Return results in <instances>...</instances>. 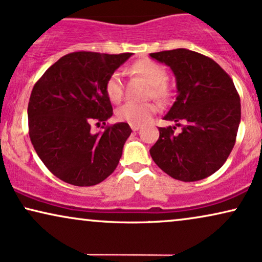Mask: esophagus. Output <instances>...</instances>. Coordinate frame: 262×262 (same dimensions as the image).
I'll return each instance as SVG.
<instances>
[{
    "label": "esophagus",
    "instance_id": "esophagus-1",
    "mask_svg": "<svg viewBox=\"0 0 262 262\" xmlns=\"http://www.w3.org/2000/svg\"><path fill=\"white\" fill-rule=\"evenodd\" d=\"M130 126L132 128V131H138L141 128V125L139 124H130Z\"/></svg>",
    "mask_w": 262,
    "mask_h": 262
}]
</instances>
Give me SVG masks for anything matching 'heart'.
<instances>
[{"label":"heart","instance_id":"obj_1","mask_svg":"<svg viewBox=\"0 0 262 262\" xmlns=\"http://www.w3.org/2000/svg\"><path fill=\"white\" fill-rule=\"evenodd\" d=\"M132 71L138 76L143 77L145 80L150 84L149 96H152L158 100L166 101L171 96V90L167 85V71L162 64L155 62L149 59H142L136 61L132 64ZM104 90L108 98L112 102L121 101L124 95V83L120 71H114L110 77L107 78L104 84ZM155 103L152 102H126L117 110V118L120 121H126L130 124H143L147 123L151 115L155 113Z\"/></svg>","mask_w":262,"mask_h":262}]
</instances>
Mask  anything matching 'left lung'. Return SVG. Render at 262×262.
I'll return each mask as SVG.
<instances>
[{
    "label": "left lung",
    "mask_w": 262,
    "mask_h": 262,
    "mask_svg": "<svg viewBox=\"0 0 262 262\" xmlns=\"http://www.w3.org/2000/svg\"><path fill=\"white\" fill-rule=\"evenodd\" d=\"M171 67L177 98L165 120L182 126L160 127L151 159L172 178L196 182L216 172L236 143L241 100L231 77L210 57L188 49L151 53Z\"/></svg>",
    "instance_id": "left-lung-1"
}]
</instances>
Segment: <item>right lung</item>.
I'll return each mask as SVG.
<instances>
[{
	"instance_id": "add662e5",
	"label": "right lung",
	"mask_w": 262,
	"mask_h": 262,
	"mask_svg": "<svg viewBox=\"0 0 262 262\" xmlns=\"http://www.w3.org/2000/svg\"><path fill=\"white\" fill-rule=\"evenodd\" d=\"M131 53L74 52L52 64L30 96L29 135L37 155L54 176L69 184L91 186L117 168L127 123L106 125L113 115L104 84ZM105 130L93 134V123Z\"/></svg>"
}]
</instances>
